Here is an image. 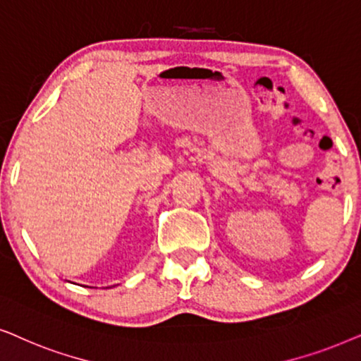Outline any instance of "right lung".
Here are the masks:
<instances>
[{"label":"right lung","instance_id":"right-lung-1","mask_svg":"<svg viewBox=\"0 0 361 361\" xmlns=\"http://www.w3.org/2000/svg\"><path fill=\"white\" fill-rule=\"evenodd\" d=\"M84 287H85V286H84Z\"/></svg>","mask_w":361,"mask_h":361}]
</instances>
